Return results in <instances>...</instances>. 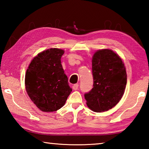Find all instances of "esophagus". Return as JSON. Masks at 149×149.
<instances>
[{
    "mask_svg": "<svg viewBox=\"0 0 149 149\" xmlns=\"http://www.w3.org/2000/svg\"><path fill=\"white\" fill-rule=\"evenodd\" d=\"M78 87H79V85H78V84H74L72 86V88H73V89H74V90L76 91V90L78 89Z\"/></svg>",
    "mask_w": 149,
    "mask_h": 149,
    "instance_id": "1",
    "label": "esophagus"
}]
</instances>
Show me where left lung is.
Returning <instances> with one entry per match:
<instances>
[{"mask_svg":"<svg viewBox=\"0 0 149 149\" xmlns=\"http://www.w3.org/2000/svg\"><path fill=\"white\" fill-rule=\"evenodd\" d=\"M93 87L85 94L86 104L96 112L115 107L122 99L127 84L124 64L119 55L110 49L98 50L92 58Z\"/></svg>","mask_w":149,"mask_h":149,"instance_id":"8db88e82","label":"left lung"}]
</instances>
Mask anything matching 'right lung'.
I'll list each match as a JSON object with an SVG mask.
<instances>
[{"mask_svg": "<svg viewBox=\"0 0 149 149\" xmlns=\"http://www.w3.org/2000/svg\"><path fill=\"white\" fill-rule=\"evenodd\" d=\"M64 50L51 48L31 60L25 76V86L33 102L42 112L61 108L72 92L61 64Z\"/></svg>", "mask_w": 149, "mask_h": 149, "instance_id": "obj_1", "label": "right lung"}]
</instances>
